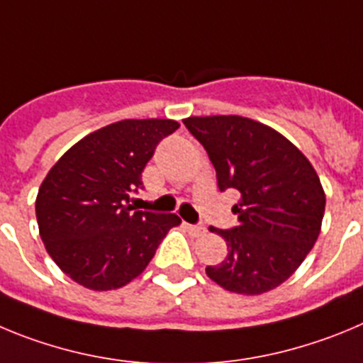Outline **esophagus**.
Returning a JSON list of instances; mask_svg holds the SVG:
<instances>
[{
	"mask_svg": "<svg viewBox=\"0 0 363 363\" xmlns=\"http://www.w3.org/2000/svg\"><path fill=\"white\" fill-rule=\"evenodd\" d=\"M186 230L195 235V237H201V235L206 233V228L202 224H186Z\"/></svg>",
	"mask_w": 363,
	"mask_h": 363,
	"instance_id": "34e87169",
	"label": "esophagus"
}]
</instances>
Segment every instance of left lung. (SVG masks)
<instances>
[{"label": "left lung", "mask_w": 363, "mask_h": 363, "mask_svg": "<svg viewBox=\"0 0 363 363\" xmlns=\"http://www.w3.org/2000/svg\"><path fill=\"white\" fill-rule=\"evenodd\" d=\"M189 133L204 146L220 191L237 189L238 226L210 231L228 255L206 275L228 291L260 295L296 271L316 242L325 194L311 162L277 130L240 116L188 117Z\"/></svg>", "instance_id": "8db88e82"}]
</instances>
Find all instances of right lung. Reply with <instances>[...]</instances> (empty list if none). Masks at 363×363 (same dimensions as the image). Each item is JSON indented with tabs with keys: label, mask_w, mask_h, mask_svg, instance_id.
<instances>
[{
	"label": "right lung",
	"mask_w": 363,
	"mask_h": 363,
	"mask_svg": "<svg viewBox=\"0 0 363 363\" xmlns=\"http://www.w3.org/2000/svg\"><path fill=\"white\" fill-rule=\"evenodd\" d=\"M179 128L172 119H125L88 133L52 166L35 199L45 247L74 282L108 291L139 277L175 213L135 211L141 174L159 143Z\"/></svg>",
	"instance_id": "right-lung-1"
}]
</instances>
